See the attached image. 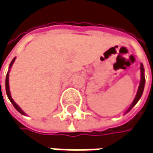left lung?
Returning a JSON list of instances; mask_svg holds the SVG:
<instances>
[{"mask_svg":"<svg viewBox=\"0 0 153 153\" xmlns=\"http://www.w3.org/2000/svg\"><path fill=\"white\" fill-rule=\"evenodd\" d=\"M140 69H141V81H140V85H139V87H138V91H137V95H136V98H135L134 101L132 102V104L130 105L129 108L127 110V112H126V113H128V111H130V110L132 109V107L137 103V101L140 100V98H141V96H142V94H143V88H144V84H145V78H144V74H143L144 69H143V64H141V66H140Z\"/></svg>","mask_w":153,"mask_h":153,"instance_id":"left-lung-1","label":"left lung"}]
</instances>
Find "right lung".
<instances>
[{
    "label": "right lung",
    "mask_w": 153,
    "mask_h": 153,
    "mask_svg": "<svg viewBox=\"0 0 153 153\" xmlns=\"http://www.w3.org/2000/svg\"><path fill=\"white\" fill-rule=\"evenodd\" d=\"M15 59L16 58H14L13 60H12V62H10V68H11V66H12V64H13V62H15ZM9 73H10V71L7 73V76H6V82H5V85H6V93H7V96H8V98H9V100H10V102L13 104V105H14V107L20 113V114H25L24 112H23V110L18 106V105H16V103H15V101L12 100V98H11V95H10V86H9ZM0 85H1V82H0Z\"/></svg>",
    "instance_id": "obj_1"
}]
</instances>
